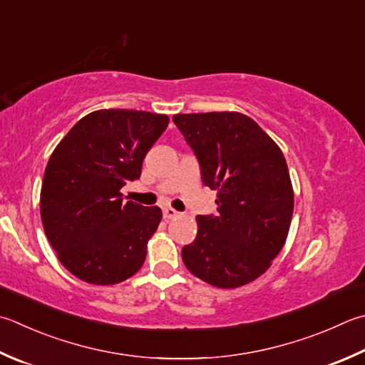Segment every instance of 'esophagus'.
<instances>
[{"instance_id":"1","label":"esophagus","mask_w":365,"mask_h":365,"mask_svg":"<svg viewBox=\"0 0 365 365\" xmlns=\"http://www.w3.org/2000/svg\"><path fill=\"white\" fill-rule=\"evenodd\" d=\"M180 215H181V212H178L173 208H163V217L167 219V221H170V219H175V217H178Z\"/></svg>"}]
</instances>
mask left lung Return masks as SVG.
I'll use <instances>...</instances> for the list:
<instances>
[{
    "instance_id": "1",
    "label": "left lung",
    "mask_w": 365,
    "mask_h": 365,
    "mask_svg": "<svg viewBox=\"0 0 365 365\" xmlns=\"http://www.w3.org/2000/svg\"><path fill=\"white\" fill-rule=\"evenodd\" d=\"M203 184L217 192L215 216H197V237L182 247L187 270L233 289L267 272L284 246L294 190L283 153L251 118L235 111L176 114Z\"/></svg>"
}]
</instances>
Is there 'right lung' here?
Returning a JSON list of instances; mask_svg holds the SVG:
<instances>
[{"mask_svg":"<svg viewBox=\"0 0 365 365\" xmlns=\"http://www.w3.org/2000/svg\"><path fill=\"white\" fill-rule=\"evenodd\" d=\"M168 115L100 109L53 149L41 187L46 237L68 272L91 284H118L140 270L162 221L159 206L123 202Z\"/></svg>","mask_w":365,"mask_h":365,"instance_id":"add662e5","label":"right lung"}]
</instances>
